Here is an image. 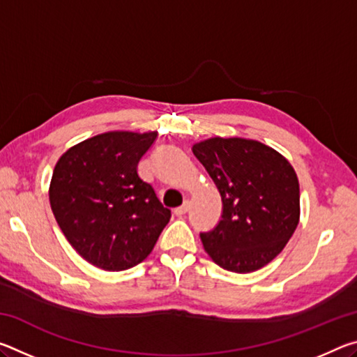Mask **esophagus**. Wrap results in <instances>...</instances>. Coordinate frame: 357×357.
Here are the masks:
<instances>
[{"label": "esophagus", "mask_w": 357, "mask_h": 357, "mask_svg": "<svg viewBox=\"0 0 357 357\" xmlns=\"http://www.w3.org/2000/svg\"><path fill=\"white\" fill-rule=\"evenodd\" d=\"M189 208H190V203L189 202H184L183 206H179V208L174 209V214H176V215H184L187 211H189Z\"/></svg>", "instance_id": "34e87169"}]
</instances>
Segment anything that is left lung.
<instances>
[{
    "instance_id": "8db88e82",
    "label": "left lung",
    "mask_w": 357,
    "mask_h": 357,
    "mask_svg": "<svg viewBox=\"0 0 357 357\" xmlns=\"http://www.w3.org/2000/svg\"><path fill=\"white\" fill-rule=\"evenodd\" d=\"M222 197V219L202 243L213 261L245 274L279 255L299 223V183L275 149L245 138L193 144Z\"/></svg>"
}]
</instances>
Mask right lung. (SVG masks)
Instances as JSON below:
<instances>
[{"mask_svg":"<svg viewBox=\"0 0 357 357\" xmlns=\"http://www.w3.org/2000/svg\"><path fill=\"white\" fill-rule=\"evenodd\" d=\"M157 132H107L75 144L53 170L50 206L69 244L105 271L134 268L170 220L137 165Z\"/></svg>","mask_w":357,"mask_h":357,"instance_id":"obj_1","label":"right lung"}]
</instances>
